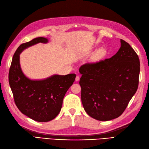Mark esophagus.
Here are the masks:
<instances>
[{"mask_svg": "<svg viewBox=\"0 0 149 149\" xmlns=\"http://www.w3.org/2000/svg\"><path fill=\"white\" fill-rule=\"evenodd\" d=\"M79 80H80V76H79V75H77V76H76L75 81H79Z\"/></svg>", "mask_w": 149, "mask_h": 149, "instance_id": "34e87169", "label": "esophagus"}]
</instances>
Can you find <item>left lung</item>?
Segmentation results:
<instances>
[{"label": "left lung", "mask_w": 149, "mask_h": 149, "mask_svg": "<svg viewBox=\"0 0 149 149\" xmlns=\"http://www.w3.org/2000/svg\"><path fill=\"white\" fill-rule=\"evenodd\" d=\"M120 41V48L111 58L87 63L79 68L83 107L99 121L121 115L138 89L139 56L127 42Z\"/></svg>", "instance_id": "1"}]
</instances>
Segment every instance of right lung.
<instances>
[{
    "label": "right lung",
    "mask_w": 149,
    "mask_h": 149,
    "mask_svg": "<svg viewBox=\"0 0 149 149\" xmlns=\"http://www.w3.org/2000/svg\"><path fill=\"white\" fill-rule=\"evenodd\" d=\"M48 39L38 37L21 44L14 54L9 72V82L15 104L19 111L32 120L49 121L58 115L65 94L75 81L76 75H54L40 81L30 80L22 73L20 53L38 43H47Z\"/></svg>",
    "instance_id": "obj_1"
}]
</instances>
